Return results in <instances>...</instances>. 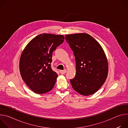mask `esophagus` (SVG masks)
Masks as SVG:
<instances>
[{"instance_id": "1", "label": "esophagus", "mask_w": 128, "mask_h": 128, "mask_svg": "<svg viewBox=\"0 0 128 128\" xmlns=\"http://www.w3.org/2000/svg\"><path fill=\"white\" fill-rule=\"evenodd\" d=\"M66 72V70H60V73L61 74H65Z\"/></svg>"}]
</instances>
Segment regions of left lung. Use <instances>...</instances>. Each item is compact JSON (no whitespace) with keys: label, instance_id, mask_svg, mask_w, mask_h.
Masks as SVG:
<instances>
[{"label":"left lung","instance_id":"obj_1","mask_svg":"<svg viewBox=\"0 0 128 128\" xmlns=\"http://www.w3.org/2000/svg\"><path fill=\"white\" fill-rule=\"evenodd\" d=\"M65 40L74 52L76 62V76L70 80L73 88L84 96L94 94L107 77L108 63L103 50L86 33L67 34Z\"/></svg>","mask_w":128,"mask_h":128}]
</instances>
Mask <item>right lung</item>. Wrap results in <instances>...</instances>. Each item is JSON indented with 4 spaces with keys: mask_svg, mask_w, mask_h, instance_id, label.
<instances>
[{
    "mask_svg": "<svg viewBox=\"0 0 128 128\" xmlns=\"http://www.w3.org/2000/svg\"><path fill=\"white\" fill-rule=\"evenodd\" d=\"M64 40L62 35L41 34L32 40L24 50L20 60V74L34 93L44 94L54 86L58 75L51 68L52 54Z\"/></svg>",
    "mask_w": 128,
    "mask_h": 128,
    "instance_id": "add662e5",
    "label": "right lung"
}]
</instances>
